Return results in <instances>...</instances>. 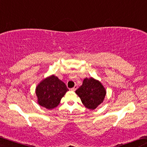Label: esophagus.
Listing matches in <instances>:
<instances>
[{"instance_id":"obj_1","label":"esophagus","mask_w":147,"mask_h":147,"mask_svg":"<svg viewBox=\"0 0 147 147\" xmlns=\"http://www.w3.org/2000/svg\"><path fill=\"white\" fill-rule=\"evenodd\" d=\"M77 88H78V86L77 85H75V86H74V88H71V91H75V90L77 89Z\"/></svg>"}]
</instances>
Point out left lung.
<instances>
[{"instance_id": "left-lung-1", "label": "left lung", "mask_w": 147, "mask_h": 147, "mask_svg": "<svg viewBox=\"0 0 147 147\" xmlns=\"http://www.w3.org/2000/svg\"><path fill=\"white\" fill-rule=\"evenodd\" d=\"M76 93L86 108L94 110L104 101L106 92L99 81L90 78L84 80L83 84L76 90Z\"/></svg>"}]
</instances>
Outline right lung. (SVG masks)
Segmentation results:
<instances>
[{
  "instance_id": "obj_1",
  "label": "right lung",
  "mask_w": 147,
  "mask_h": 147,
  "mask_svg": "<svg viewBox=\"0 0 147 147\" xmlns=\"http://www.w3.org/2000/svg\"><path fill=\"white\" fill-rule=\"evenodd\" d=\"M68 88L57 77L52 75L43 80L36 88L38 103L47 109H53L59 105Z\"/></svg>"
}]
</instances>
